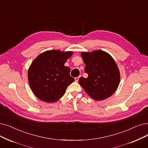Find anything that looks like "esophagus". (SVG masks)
Instances as JSON below:
<instances>
[{"instance_id": "obj_1", "label": "esophagus", "mask_w": 148, "mask_h": 148, "mask_svg": "<svg viewBox=\"0 0 148 148\" xmlns=\"http://www.w3.org/2000/svg\"><path fill=\"white\" fill-rule=\"evenodd\" d=\"M79 76H78V77H76V78H75V81H76V82H78V80H79Z\"/></svg>"}]
</instances>
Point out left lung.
<instances>
[{"label":"left lung","mask_w":148,"mask_h":148,"mask_svg":"<svg viewBox=\"0 0 148 148\" xmlns=\"http://www.w3.org/2000/svg\"><path fill=\"white\" fill-rule=\"evenodd\" d=\"M88 77H81L79 83L88 96L97 101L110 97L116 91L120 81L117 65L107 52L101 50L81 53Z\"/></svg>","instance_id":"8db88e82"}]
</instances>
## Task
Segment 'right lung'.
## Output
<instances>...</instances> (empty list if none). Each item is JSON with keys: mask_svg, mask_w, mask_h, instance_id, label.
<instances>
[{"mask_svg": "<svg viewBox=\"0 0 148 148\" xmlns=\"http://www.w3.org/2000/svg\"><path fill=\"white\" fill-rule=\"evenodd\" d=\"M72 55L73 51L52 50L35 58L28 69V79L38 98L54 103L64 95L67 86L75 81L70 75V68L64 66Z\"/></svg>", "mask_w": 148, "mask_h": 148, "instance_id": "right-lung-1", "label": "right lung"}]
</instances>
